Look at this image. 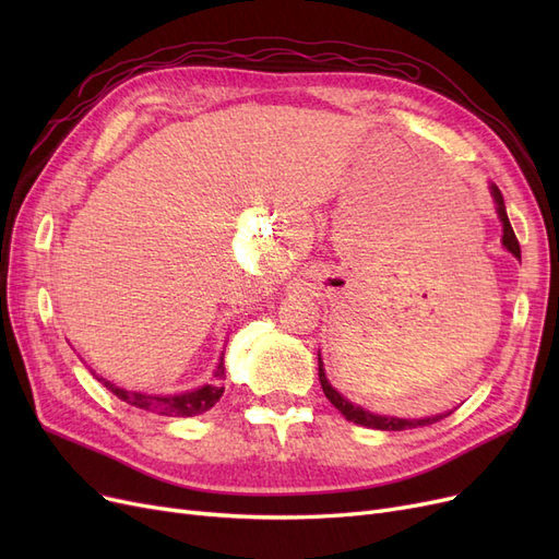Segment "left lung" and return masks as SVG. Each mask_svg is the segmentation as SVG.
<instances>
[{
	"mask_svg": "<svg viewBox=\"0 0 559 559\" xmlns=\"http://www.w3.org/2000/svg\"><path fill=\"white\" fill-rule=\"evenodd\" d=\"M492 189V198L497 202V214L501 218L503 224V247L509 249L515 259H520V245H518V238L515 233L511 228V222H509V214H506V205H503V195L501 191L497 189V186L492 183L489 186ZM319 359V382H321V389H324L326 399L335 405L337 411H341L345 415V419L354 421V425H361V427H368V429H380V431H403V429H417V427H427V425H433V421L448 417L450 413L445 415H436V417H427V419H401V417H386V415H376V413H368L366 408H361V405H354L352 401H347L337 389L331 386V382L326 380V373H324V364H321V354H317Z\"/></svg>",
	"mask_w": 559,
	"mask_h": 559,
	"instance_id": "8db88e82",
	"label": "left lung"
}]
</instances>
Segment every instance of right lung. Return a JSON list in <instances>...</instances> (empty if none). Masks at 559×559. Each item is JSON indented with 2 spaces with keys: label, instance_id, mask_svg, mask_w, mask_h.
Returning a JSON list of instances; mask_svg holds the SVG:
<instances>
[{
  "label": "right lung",
  "instance_id": "add662e5",
  "mask_svg": "<svg viewBox=\"0 0 559 559\" xmlns=\"http://www.w3.org/2000/svg\"><path fill=\"white\" fill-rule=\"evenodd\" d=\"M226 378V368H224V359L218 361L214 380L210 384H202L193 392L186 394H175V396H160V394H144V392H128V389L116 386L103 378H97L103 382L111 394H116L121 401L134 405V408L154 413V415H165V417H193V415H202L207 413L212 405L222 399L224 386L222 380Z\"/></svg>",
  "mask_w": 559,
  "mask_h": 559
}]
</instances>
